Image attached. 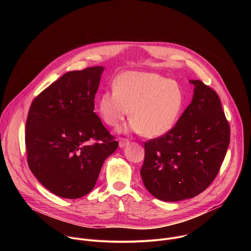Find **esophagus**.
Returning <instances> with one entry per match:
<instances>
[{
    "label": "esophagus",
    "instance_id": "esophagus-1",
    "mask_svg": "<svg viewBox=\"0 0 251 251\" xmlns=\"http://www.w3.org/2000/svg\"><path fill=\"white\" fill-rule=\"evenodd\" d=\"M128 144H129V140H127V139H120L119 140V147L120 148H124Z\"/></svg>",
    "mask_w": 251,
    "mask_h": 251
}]
</instances>
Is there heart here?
I'll use <instances>...</instances> for the list:
<instances>
[{
	"label": "heart",
	"mask_w": 251,
	"mask_h": 251,
	"mask_svg": "<svg viewBox=\"0 0 251 251\" xmlns=\"http://www.w3.org/2000/svg\"><path fill=\"white\" fill-rule=\"evenodd\" d=\"M113 87L103 91L97 100V112L108 126L121 124L131 109L128 130L146 138H158L169 133L181 116V86L160 75L125 71L116 77Z\"/></svg>",
	"instance_id": "b5f03b06"
}]
</instances>
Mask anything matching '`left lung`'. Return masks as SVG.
I'll use <instances>...</instances> for the list:
<instances>
[{
    "label": "left lung",
    "instance_id": "obj_1",
    "mask_svg": "<svg viewBox=\"0 0 251 251\" xmlns=\"http://www.w3.org/2000/svg\"><path fill=\"white\" fill-rule=\"evenodd\" d=\"M194 95L175 127L145 143L141 176L164 201L192 199L217 176L226 157L230 129L219 95L201 80H190Z\"/></svg>",
    "mask_w": 251,
    "mask_h": 251
}]
</instances>
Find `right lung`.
I'll return each instance as SVG.
<instances>
[{"label":"right lung","mask_w":251,"mask_h":251,"mask_svg":"<svg viewBox=\"0 0 251 251\" xmlns=\"http://www.w3.org/2000/svg\"><path fill=\"white\" fill-rule=\"evenodd\" d=\"M103 66L64 74L34 98L25 124L28 167L50 193L78 199L92 191L118 142L94 112Z\"/></svg>","instance_id":"obj_1"}]
</instances>
